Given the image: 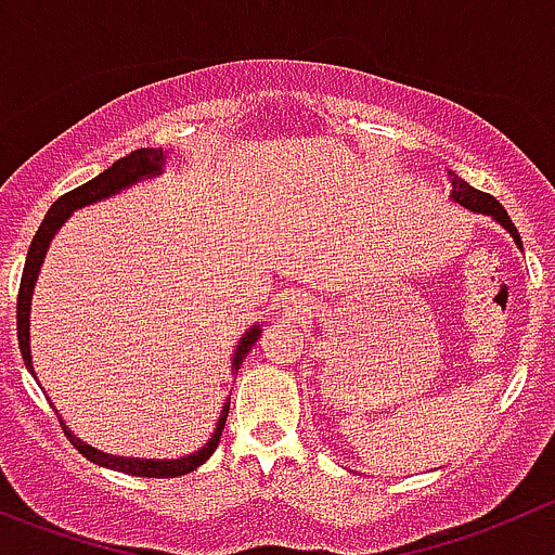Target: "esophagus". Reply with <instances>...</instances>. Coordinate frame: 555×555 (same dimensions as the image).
Wrapping results in <instances>:
<instances>
[{"label":"esophagus","mask_w":555,"mask_h":555,"mask_svg":"<svg viewBox=\"0 0 555 555\" xmlns=\"http://www.w3.org/2000/svg\"><path fill=\"white\" fill-rule=\"evenodd\" d=\"M283 310H286L288 315H305L308 313V302H305L299 294H288V297L283 299Z\"/></svg>","instance_id":"obj_1"}]
</instances>
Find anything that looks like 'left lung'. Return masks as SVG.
I'll list each match as a JSON object with an SVG mask.
<instances>
[{
    "label": "left lung",
    "mask_w": 555,
    "mask_h": 555,
    "mask_svg": "<svg viewBox=\"0 0 555 555\" xmlns=\"http://www.w3.org/2000/svg\"><path fill=\"white\" fill-rule=\"evenodd\" d=\"M450 198L455 204H461V207L472 209V212L488 215V218H493L495 223L501 225V229L509 231V236H512V240H515V245H518L520 250H524V242H520L518 229H515V223H512V220H509L506 209L501 207L499 202H495L493 195L479 193V190H474L472 184L466 182V179H461V177H455V173H452V195H450Z\"/></svg>",
    "instance_id": "8db88e82"
}]
</instances>
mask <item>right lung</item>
Listing matches in <instances>:
<instances>
[{"instance_id": "right-lung-1", "label": "right lung", "mask_w": 555, "mask_h": 555, "mask_svg": "<svg viewBox=\"0 0 555 555\" xmlns=\"http://www.w3.org/2000/svg\"><path fill=\"white\" fill-rule=\"evenodd\" d=\"M163 168H166V152L163 150H135L130 152L128 157H119L111 168H105L103 173H98L94 179H89L87 184L81 188L70 190L65 193L62 198H56L51 204L49 215L46 220L40 223L37 229L35 240H31L29 253H26V263H24V274H21V288H18V310H15V319H18V346H21V357H24V365L29 367V373L35 376V367H31V346H29V313H31V294H35V283H37V274H40V267H43V258L49 253L51 240L56 236V231L67 223L76 209L89 207V204H98L103 198H111L116 195L119 190H128L133 188L135 182L141 179H152V177H160ZM258 335H261V324H253L245 335L240 337L234 348V357H231V373L236 376L240 371L242 360L247 357L253 346H256ZM229 403L231 398L223 403V411L218 416V425H215L212 439L202 447V450L190 452V455L177 457V461H139V457H116V455H105V452L94 450L89 447L87 441L76 439L73 436L70 427H65L67 439L70 444L81 452L87 461L98 463V466L105 468H114V472H122V474H133V477H155V479H168V477H182V474L195 472V468L207 463L212 457V452L218 450L220 444V436H223V427H225V416H229Z\"/></svg>"}]
</instances>
